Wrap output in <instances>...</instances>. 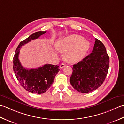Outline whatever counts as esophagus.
Wrapping results in <instances>:
<instances>
[{"label":"esophagus","instance_id":"1","mask_svg":"<svg viewBox=\"0 0 124 124\" xmlns=\"http://www.w3.org/2000/svg\"><path fill=\"white\" fill-rule=\"evenodd\" d=\"M66 66V65L65 64H64V63H62V64H61L60 65V69H62V68H64L65 66Z\"/></svg>","mask_w":124,"mask_h":124}]
</instances>
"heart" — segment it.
<instances>
[{
	"mask_svg": "<svg viewBox=\"0 0 124 124\" xmlns=\"http://www.w3.org/2000/svg\"><path fill=\"white\" fill-rule=\"evenodd\" d=\"M59 52H66L65 60L69 63L80 61L85 56L90 47L87 40L77 34H72L59 39L55 44Z\"/></svg>",
	"mask_w": 124,
	"mask_h": 124,
	"instance_id": "b5f03b06",
	"label": "heart"
}]
</instances>
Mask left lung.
I'll return each instance as SVG.
<instances>
[{
  "label": "left lung",
  "instance_id": "obj_1",
  "mask_svg": "<svg viewBox=\"0 0 124 124\" xmlns=\"http://www.w3.org/2000/svg\"><path fill=\"white\" fill-rule=\"evenodd\" d=\"M109 67V57L105 47L95 39L92 52L81 61L73 65L70 83L78 92L88 93L102 85Z\"/></svg>",
  "mask_w": 124,
  "mask_h": 124
}]
</instances>
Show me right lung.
<instances>
[{
	"instance_id": "right-lung-1",
	"label": "right lung",
	"mask_w": 124,
	"mask_h": 124,
	"mask_svg": "<svg viewBox=\"0 0 124 124\" xmlns=\"http://www.w3.org/2000/svg\"><path fill=\"white\" fill-rule=\"evenodd\" d=\"M46 31H38L32 34L20 43L13 58V70L17 80L24 89L35 94H43L51 86L55 75L59 71V66L45 64L37 69H27L21 64L19 59L20 50L22 46L37 39Z\"/></svg>"
}]
</instances>
